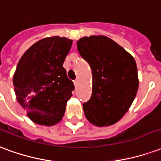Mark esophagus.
I'll use <instances>...</instances> for the list:
<instances>
[{"instance_id":"obj_1","label":"esophagus","mask_w":161,"mask_h":161,"mask_svg":"<svg viewBox=\"0 0 161 161\" xmlns=\"http://www.w3.org/2000/svg\"><path fill=\"white\" fill-rule=\"evenodd\" d=\"M74 84H75V86H78V84H79V80H75L74 81Z\"/></svg>"}]
</instances>
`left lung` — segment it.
Here are the masks:
<instances>
[{"instance_id": "8db88e82", "label": "left lung", "mask_w": 161, "mask_h": 161, "mask_svg": "<svg viewBox=\"0 0 161 161\" xmlns=\"http://www.w3.org/2000/svg\"><path fill=\"white\" fill-rule=\"evenodd\" d=\"M77 49L92 69V96L83 104L86 118L98 127L116 124L130 109L137 93L136 61L123 47L102 35L80 38Z\"/></svg>"}]
</instances>
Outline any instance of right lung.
<instances>
[{"label": "right lung", "mask_w": 161, "mask_h": 161, "mask_svg": "<svg viewBox=\"0 0 161 161\" xmlns=\"http://www.w3.org/2000/svg\"><path fill=\"white\" fill-rule=\"evenodd\" d=\"M73 40L58 36L37 41L21 56L13 83L16 98L35 124L51 126L62 120L75 86L63 63Z\"/></svg>", "instance_id": "obj_1"}]
</instances>
